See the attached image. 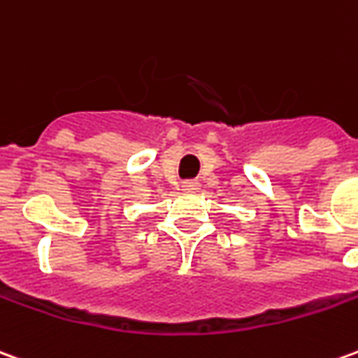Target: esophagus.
Returning a JSON list of instances; mask_svg holds the SVG:
<instances>
[{
    "label": "esophagus",
    "instance_id": "esophagus-1",
    "mask_svg": "<svg viewBox=\"0 0 358 358\" xmlns=\"http://www.w3.org/2000/svg\"><path fill=\"white\" fill-rule=\"evenodd\" d=\"M182 187L186 192H196V189H199V182L197 180H186V182H182Z\"/></svg>",
    "mask_w": 358,
    "mask_h": 358
}]
</instances>
